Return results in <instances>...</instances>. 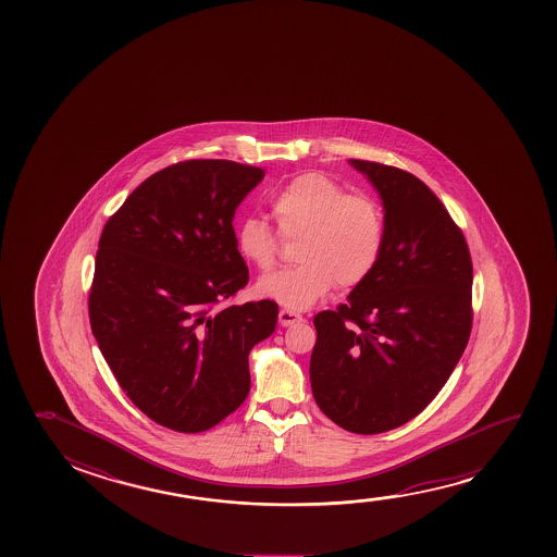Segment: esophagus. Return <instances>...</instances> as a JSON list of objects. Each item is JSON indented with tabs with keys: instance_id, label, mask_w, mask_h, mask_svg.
<instances>
[{
	"instance_id": "esophagus-1",
	"label": "esophagus",
	"mask_w": 557,
	"mask_h": 557,
	"mask_svg": "<svg viewBox=\"0 0 557 557\" xmlns=\"http://www.w3.org/2000/svg\"><path fill=\"white\" fill-rule=\"evenodd\" d=\"M300 321H305V318L297 312H290V310H280V325L282 327H290V325H295V323H300Z\"/></svg>"
}]
</instances>
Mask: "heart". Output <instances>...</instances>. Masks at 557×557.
I'll return each mask as SVG.
<instances>
[{
    "mask_svg": "<svg viewBox=\"0 0 557 557\" xmlns=\"http://www.w3.org/2000/svg\"><path fill=\"white\" fill-rule=\"evenodd\" d=\"M283 236H302L298 267L260 277L259 297L290 310L318 305L335 289L358 287L381 260L386 221L376 199L348 194L343 184L321 173H305L285 184L270 199ZM236 249L259 270L274 267L277 237L267 222L249 216L236 232Z\"/></svg>",
    "mask_w": 557,
    "mask_h": 557,
    "instance_id": "b5f03b06",
    "label": "heart"
}]
</instances>
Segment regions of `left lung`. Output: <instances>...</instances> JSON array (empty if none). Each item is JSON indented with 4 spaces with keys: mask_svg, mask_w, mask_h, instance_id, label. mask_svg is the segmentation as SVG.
<instances>
[{
    "mask_svg": "<svg viewBox=\"0 0 557 557\" xmlns=\"http://www.w3.org/2000/svg\"><path fill=\"white\" fill-rule=\"evenodd\" d=\"M384 209L381 260L348 302L313 318V399L354 434L414 419L449 381L472 331L473 270L462 232L417 176L350 160Z\"/></svg>",
    "mask_w": 557,
    "mask_h": 557,
    "instance_id": "left-lung-1",
    "label": "left lung"
}]
</instances>
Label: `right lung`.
Wrapping results in <instances>:
<instances>
[{
    "label": "right lung",
    "instance_id": "right-lung-1",
    "mask_svg": "<svg viewBox=\"0 0 557 557\" xmlns=\"http://www.w3.org/2000/svg\"><path fill=\"white\" fill-rule=\"evenodd\" d=\"M262 178L236 161H183L146 178L102 230L92 335L131 401L175 432L236 411L249 351L274 333V300L221 306L249 280L232 221Z\"/></svg>",
    "mask_w": 557,
    "mask_h": 557
}]
</instances>
